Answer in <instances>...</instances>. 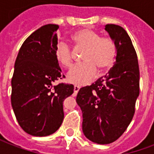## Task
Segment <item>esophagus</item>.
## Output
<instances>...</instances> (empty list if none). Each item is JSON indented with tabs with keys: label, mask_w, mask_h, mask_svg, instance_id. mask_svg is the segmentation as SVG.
<instances>
[{
	"label": "esophagus",
	"mask_w": 154,
	"mask_h": 154,
	"mask_svg": "<svg viewBox=\"0 0 154 154\" xmlns=\"http://www.w3.org/2000/svg\"><path fill=\"white\" fill-rule=\"evenodd\" d=\"M79 89H80V87H78V86H74V94H75V95L78 92Z\"/></svg>",
	"instance_id": "esophagus-1"
}]
</instances>
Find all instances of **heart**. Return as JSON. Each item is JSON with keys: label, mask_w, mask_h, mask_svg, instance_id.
Masks as SVG:
<instances>
[{"label": "heart", "mask_w": 154, "mask_h": 154, "mask_svg": "<svg viewBox=\"0 0 154 154\" xmlns=\"http://www.w3.org/2000/svg\"><path fill=\"white\" fill-rule=\"evenodd\" d=\"M74 47L83 48L81 55L82 63L67 73V81L76 85L91 82L96 77L97 68L100 72L108 70L116 60L117 48L110 38H100V35L90 29H83L72 36ZM56 60L63 67L69 68L72 66V51L63 41L58 42L54 48Z\"/></svg>", "instance_id": "1"}]
</instances>
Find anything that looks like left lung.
Here are the masks:
<instances>
[{"instance_id":"8db88e82","label":"left lung","mask_w":154,"mask_h":154,"mask_svg":"<svg viewBox=\"0 0 154 154\" xmlns=\"http://www.w3.org/2000/svg\"><path fill=\"white\" fill-rule=\"evenodd\" d=\"M105 30L116 44L114 66L108 73L77 93L82 112V131L91 142L113 143L131 122L139 95L138 57L127 32L119 25H106Z\"/></svg>"}]
</instances>
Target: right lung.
<instances>
[{"label":"right lung","mask_w":154,"mask_h":154,"mask_svg":"<svg viewBox=\"0 0 154 154\" xmlns=\"http://www.w3.org/2000/svg\"><path fill=\"white\" fill-rule=\"evenodd\" d=\"M57 25H45L29 36L20 48L11 80V106L23 130L37 137L56 132L64 118L63 100L72 85L54 83L64 77L54 56Z\"/></svg>","instance_id":"1"}]
</instances>
